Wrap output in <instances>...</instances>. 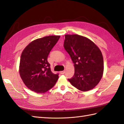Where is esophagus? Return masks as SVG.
<instances>
[{"instance_id":"1","label":"esophagus","mask_w":124,"mask_h":124,"mask_svg":"<svg viewBox=\"0 0 124 124\" xmlns=\"http://www.w3.org/2000/svg\"><path fill=\"white\" fill-rule=\"evenodd\" d=\"M60 73H61V74H64V73H65V71L64 70V71H61L60 72Z\"/></svg>"}]
</instances>
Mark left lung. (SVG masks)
<instances>
[{
	"label": "left lung",
	"mask_w": 124,
	"mask_h": 124,
	"mask_svg": "<svg viewBox=\"0 0 124 124\" xmlns=\"http://www.w3.org/2000/svg\"><path fill=\"white\" fill-rule=\"evenodd\" d=\"M64 47L75 67L74 76L68 79L69 82L83 92L93 89L103 73L101 50L90 39L78 35H65Z\"/></svg>",
	"instance_id": "1"
}]
</instances>
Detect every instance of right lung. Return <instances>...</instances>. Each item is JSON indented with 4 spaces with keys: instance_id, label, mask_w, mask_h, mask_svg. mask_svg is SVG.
Returning <instances> with one entry per match:
<instances>
[{
    "instance_id": "right-lung-1",
    "label": "right lung",
    "mask_w": 124,
    "mask_h": 124,
    "mask_svg": "<svg viewBox=\"0 0 124 124\" xmlns=\"http://www.w3.org/2000/svg\"><path fill=\"white\" fill-rule=\"evenodd\" d=\"M60 36H49L31 41L21 56L19 73L25 85L37 93H44L53 87L59 75L51 71L47 57Z\"/></svg>"
}]
</instances>
